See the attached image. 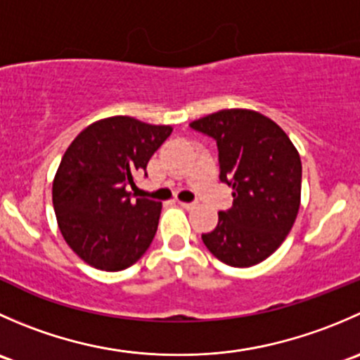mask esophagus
Returning a JSON list of instances; mask_svg holds the SVG:
<instances>
[{
  "label": "esophagus",
  "mask_w": 360,
  "mask_h": 360,
  "mask_svg": "<svg viewBox=\"0 0 360 360\" xmlns=\"http://www.w3.org/2000/svg\"><path fill=\"white\" fill-rule=\"evenodd\" d=\"M177 203H179V205L181 207H184V209H193V207H195V202H177Z\"/></svg>",
  "instance_id": "obj_1"
}]
</instances>
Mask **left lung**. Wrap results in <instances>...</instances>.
<instances>
[{"mask_svg":"<svg viewBox=\"0 0 360 360\" xmlns=\"http://www.w3.org/2000/svg\"><path fill=\"white\" fill-rule=\"evenodd\" d=\"M190 127L212 137L219 179L233 190V205L202 233L205 248L235 268L261 263L285 240L301 200V160L288 134L252 110H221Z\"/></svg>","mask_w":360,"mask_h":360,"instance_id":"obj_1","label":"left lung"}]
</instances>
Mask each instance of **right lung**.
I'll use <instances>...</instances> for the list:
<instances>
[{"label": "right lung", "instance_id": "1", "mask_svg": "<svg viewBox=\"0 0 360 360\" xmlns=\"http://www.w3.org/2000/svg\"><path fill=\"white\" fill-rule=\"evenodd\" d=\"M170 132L169 125L111 116L69 144L53 179V210L64 240L90 266L125 270L153 242L162 203L134 200L129 184L136 188V176Z\"/></svg>", "mask_w": 360, "mask_h": 360}]
</instances>
